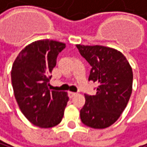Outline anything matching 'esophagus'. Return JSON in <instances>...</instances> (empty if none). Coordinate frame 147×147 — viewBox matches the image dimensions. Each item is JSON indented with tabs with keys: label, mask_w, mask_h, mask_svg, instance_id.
Listing matches in <instances>:
<instances>
[{
	"label": "esophagus",
	"mask_w": 147,
	"mask_h": 147,
	"mask_svg": "<svg viewBox=\"0 0 147 147\" xmlns=\"http://www.w3.org/2000/svg\"><path fill=\"white\" fill-rule=\"evenodd\" d=\"M75 95H77V93H76V92H69V98H73Z\"/></svg>",
	"instance_id": "1"
}]
</instances>
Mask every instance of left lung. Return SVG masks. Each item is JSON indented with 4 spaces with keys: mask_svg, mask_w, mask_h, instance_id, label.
I'll return each instance as SVG.
<instances>
[{
    "mask_svg": "<svg viewBox=\"0 0 147 147\" xmlns=\"http://www.w3.org/2000/svg\"><path fill=\"white\" fill-rule=\"evenodd\" d=\"M81 55L92 66L89 80L98 83L94 95H84L80 110L84 124L105 129L115 123L125 109L132 92L133 73L126 57L104 46L77 45Z\"/></svg>",
    "mask_w": 147,
    "mask_h": 147,
    "instance_id": "left-lung-1",
    "label": "left lung"
}]
</instances>
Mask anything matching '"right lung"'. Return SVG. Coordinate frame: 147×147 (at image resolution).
Wrapping results in <instances>:
<instances>
[{
	"label": "right lung",
	"instance_id": "add662e5",
	"mask_svg": "<svg viewBox=\"0 0 147 147\" xmlns=\"http://www.w3.org/2000/svg\"><path fill=\"white\" fill-rule=\"evenodd\" d=\"M66 47L52 39L36 40L16 56L11 69L15 98L27 120L39 128H52L61 122L69 101L68 92L48 89L56 58Z\"/></svg>",
	"mask_w": 147,
	"mask_h": 147
}]
</instances>
